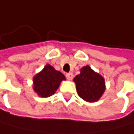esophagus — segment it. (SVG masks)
<instances>
[{"label":"esophagus","instance_id":"34e87169","mask_svg":"<svg viewBox=\"0 0 134 134\" xmlns=\"http://www.w3.org/2000/svg\"><path fill=\"white\" fill-rule=\"evenodd\" d=\"M66 79H68V80H71L72 78H73V74H72L71 72L66 73Z\"/></svg>","mask_w":134,"mask_h":134}]
</instances>
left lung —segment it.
<instances>
[{"mask_svg": "<svg viewBox=\"0 0 134 134\" xmlns=\"http://www.w3.org/2000/svg\"><path fill=\"white\" fill-rule=\"evenodd\" d=\"M73 81L75 83L77 93L87 102L98 101L105 92V81L104 77L93 71L91 66L86 65L80 69Z\"/></svg>", "mask_w": 134, "mask_h": 134, "instance_id": "1", "label": "left lung"}]
</instances>
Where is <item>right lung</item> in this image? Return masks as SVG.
<instances>
[{
  "instance_id": "obj_1",
  "label": "right lung",
  "mask_w": 134,
  "mask_h": 134,
  "mask_svg": "<svg viewBox=\"0 0 134 134\" xmlns=\"http://www.w3.org/2000/svg\"><path fill=\"white\" fill-rule=\"evenodd\" d=\"M63 80H66L63 73L56 71L50 64L36 74L33 78V89L38 96L47 98L55 93Z\"/></svg>"
}]
</instances>
